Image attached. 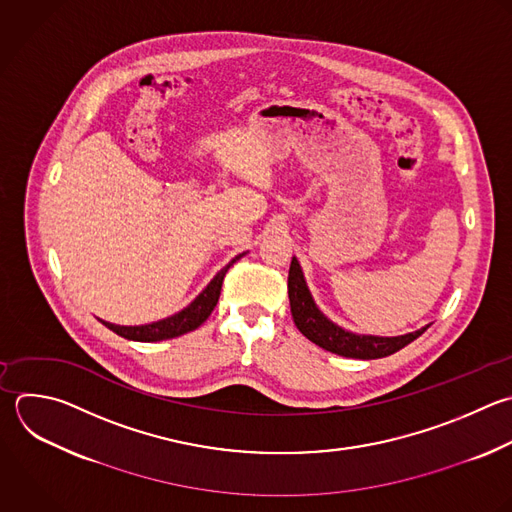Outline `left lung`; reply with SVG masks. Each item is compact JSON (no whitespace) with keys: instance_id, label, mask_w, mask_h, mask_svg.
Returning <instances> with one entry per match:
<instances>
[{"instance_id":"8db88e82","label":"left lung","mask_w":512,"mask_h":512,"mask_svg":"<svg viewBox=\"0 0 512 512\" xmlns=\"http://www.w3.org/2000/svg\"><path fill=\"white\" fill-rule=\"evenodd\" d=\"M288 298H290L292 318L298 330L320 348L346 358L372 360V358L394 354L406 344H410L412 340H416L430 326L426 324L414 332L400 334V336H374V334H356V332L344 330L316 306L296 256L292 258L290 272H288Z\"/></svg>"}]
</instances>
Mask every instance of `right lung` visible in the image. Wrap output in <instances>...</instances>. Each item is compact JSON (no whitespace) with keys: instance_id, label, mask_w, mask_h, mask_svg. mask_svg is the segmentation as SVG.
Here are the masks:
<instances>
[{"instance_id":"obj_1","label":"right lung","mask_w":512,"mask_h":512,"mask_svg":"<svg viewBox=\"0 0 512 512\" xmlns=\"http://www.w3.org/2000/svg\"><path fill=\"white\" fill-rule=\"evenodd\" d=\"M244 254H238L232 262H228L212 280L210 284L180 312L150 322V324H138V326H124V324H112L100 318V322L104 326H108L112 332H116L118 336H124L128 340H136V342H160V340H168V338H176L182 336L186 332L196 330L198 326H202L206 322V318L212 314L214 306L218 304L220 298V290H222V280L228 272V268L240 260Z\"/></svg>"}]
</instances>
